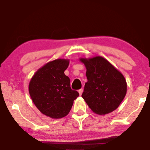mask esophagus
<instances>
[{"instance_id":"esophagus-1","label":"esophagus","mask_w":150,"mask_h":150,"mask_svg":"<svg viewBox=\"0 0 150 150\" xmlns=\"http://www.w3.org/2000/svg\"><path fill=\"white\" fill-rule=\"evenodd\" d=\"M83 91V88H81V89H79V90L78 91L79 93V95H82Z\"/></svg>"}]
</instances>
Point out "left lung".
Returning a JSON list of instances; mask_svg holds the SVG:
<instances>
[{
    "label": "left lung",
    "instance_id": "1",
    "mask_svg": "<svg viewBox=\"0 0 150 150\" xmlns=\"http://www.w3.org/2000/svg\"><path fill=\"white\" fill-rule=\"evenodd\" d=\"M87 69L82 97L93 112L105 115L115 110L125 97L127 83L124 75L101 56L80 58Z\"/></svg>",
    "mask_w": 150,
    "mask_h": 150
}]
</instances>
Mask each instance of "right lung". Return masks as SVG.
Instances as JSON below:
<instances>
[{"instance_id":"add662e5","label":"right lung","mask_w":150,"mask_h":150,"mask_svg":"<svg viewBox=\"0 0 150 150\" xmlns=\"http://www.w3.org/2000/svg\"><path fill=\"white\" fill-rule=\"evenodd\" d=\"M69 59H57L42 66L33 75L29 93L33 103L41 112L53 119L69 114L79 93L70 87V79L64 73Z\"/></svg>"}]
</instances>
